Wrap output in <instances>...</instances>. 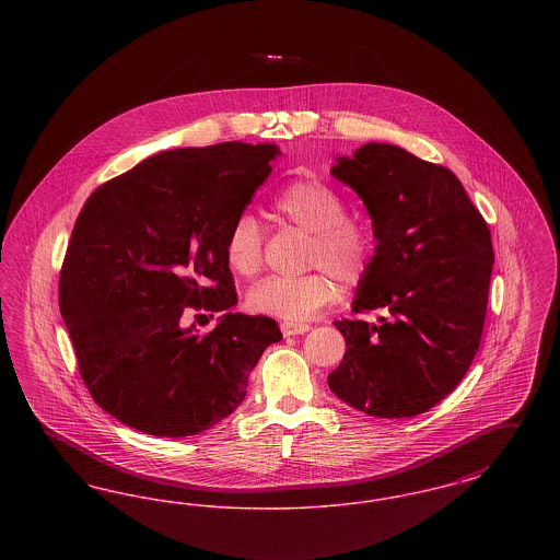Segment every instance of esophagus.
<instances>
[{
  "mask_svg": "<svg viewBox=\"0 0 560 560\" xmlns=\"http://www.w3.org/2000/svg\"><path fill=\"white\" fill-rule=\"evenodd\" d=\"M308 329H311L308 323H293V320H283L281 323L283 336H300V334H306Z\"/></svg>",
  "mask_w": 560,
  "mask_h": 560,
  "instance_id": "obj_1",
  "label": "esophagus"
}]
</instances>
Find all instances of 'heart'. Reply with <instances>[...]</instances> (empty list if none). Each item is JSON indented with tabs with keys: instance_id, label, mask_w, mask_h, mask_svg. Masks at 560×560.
<instances>
[{
	"instance_id": "1",
	"label": "heart",
	"mask_w": 560,
	"mask_h": 560,
	"mask_svg": "<svg viewBox=\"0 0 560 560\" xmlns=\"http://www.w3.org/2000/svg\"><path fill=\"white\" fill-rule=\"evenodd\" d=\"M272 212L313 233L308 267L302 277H267L247 292L254 313L285 320H304L334 302L340 284L354 285L372 265V231L348 215L347 201L320 180H295L281 188ZM224 258L240 275H254L262 265V235L254 215L240 213L226 229Z\"/></svg>"
}]
</instances>
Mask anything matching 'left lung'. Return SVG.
Here are the masks:
<instances>
[{
    "mask_svg": "<svg viewBox=\"0 0 560 560\" xmlns=\"http://www.w3.org/2000/svg\"><path fill=\"white\" fill-rule=\"evenodd\" d=\"M331 174L363 199L377 241L347 340L327 375L336 397L375 418H413L445 399L479 350L493 268L491 233L452 170L370 142Z\"/></svg>",
    "mask_w": 560,
    "mask_h": 560,
    "instance_id": "left-lung-1",
    "label": "left lung"
}]
</instances>
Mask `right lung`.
<instances>
[{
    "label": "right lung",
    "instance_id": "add662e5",
    "mask_svg": "<svg viewBox=\"0 0 560 560\" xmlns=\"http://www.w3.org/2000/svg\"><path fill=\"white\" fill-rule=\"evenodd\" d=\"M277 155L275 144L245 142L174 149L88 197L58 304L81 380L115 420L153 436L199 434L240 407L249 372L283 338L270 317L231 313L224 258L229 224ZM188 310L225 315L199 337Z\"/></svg>",
    "mask_w": 560,
    "mask_h": 560
}]
</instances>
